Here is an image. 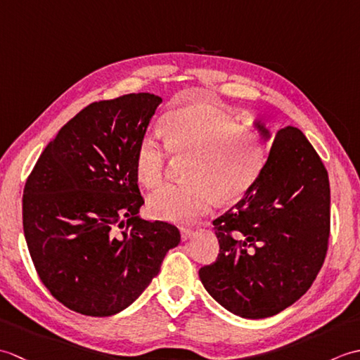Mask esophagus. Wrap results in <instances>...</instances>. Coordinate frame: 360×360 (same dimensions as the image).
<instances>
[{"mask_svg":"<svg viewBox=\"0 0 360 360\" xmlns=\"http://www.w3.org/2000/svg\"><path fill=\"white\" fill-rule=\"evenodd\" d=\"M179 231H181V238H182V241H187V240L192 238V235H193V231H192V229L181 227Z\"/></svg>","mask_w":360,"mask_h":360,"instance_id":"esophagus-1","label":"esophagus"}]
</instances>
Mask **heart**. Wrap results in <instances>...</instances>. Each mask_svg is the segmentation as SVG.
<instances>
[{
	"label": "heart",
	"mask_w": 360,
	"mask_h": 360,
	"mask_svg": "<svg viewBox=\"0 0 360 360\" xmlns=\"http://www.w3.org/2000/svg\"><path fill=\"white\" fill-rule=\"evenodd\" d=\"M162 131L176 159H192L184 186H167L148 200L150 212L170 223H192L213 201L231 204L246 196L262 176L267 151L263 137L233 117L204 103H190L167 114ZM168 156L156 137L145 136L136 151V174L145 187L162 182Z\"/></svg>",
	"instance_id": "obj_1"
}]
</instances>
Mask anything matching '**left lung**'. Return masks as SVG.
<instances>
[{
  "label": "left lung",
  "instance_id": "1",
  "mask_svg": "<svg viewBox=\"0 0 360 360\" xmlns=\"http://www.w3.org/2000/svg\"><path fill=\"white\" fill-rule=\"evenodd\" d=\"M274 141L254 188L213 221L217 262L200 269L205 290L229 312L264 319L294 304L316 280L330 238V181L316 150L298 128Z\"/></svg>",
  "mask_w": 360,
  "mask_h": 360
}]
</instances>
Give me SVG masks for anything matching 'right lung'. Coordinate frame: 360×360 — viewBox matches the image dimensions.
<instances>
[{
	"label": "right lung",
	"instance_id": "right-lung-1",
	"mask_svg": "<svg viewBox=\"0 0 360 360\" xmlns=\"http://www.w3.org/2000/svg\"><path fill=\"white\" fill-rule=\"evenodd\" d=\"M160 103L137 93L88 105L26 182L30 258L49 292L79 314L108 317L133 304L181 241L178 227L139 215L136 151Z\"/></svg>",
	"mask_w": 360,
	"mask_h": 360
}]
</instances>
